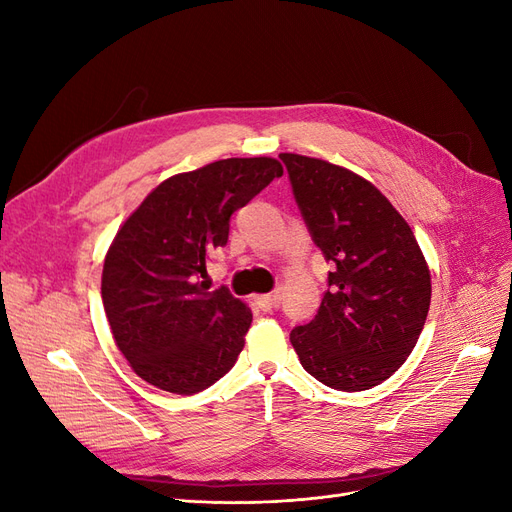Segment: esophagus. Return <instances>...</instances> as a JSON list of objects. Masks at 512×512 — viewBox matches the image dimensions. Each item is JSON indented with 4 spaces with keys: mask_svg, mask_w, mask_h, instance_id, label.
Returning a JSON list of instances; mask_svg holds the SVG:
<instances>
[{
    "mask_svg": "<svg viewBox=\"0 0 512 512\" xmlns=\"http://www.w3.org/2000/svg\"><path fill=\"white\" fill-rule=\"evenodd\" d=\"M256 305L260 309H265V312H269V309H273L277 303H280V294L277 292H271V294H256L254 297Z\"/></svg>",
    "mask_w": 512,
    "mask_h": 512,
    "instance_id": "esophagus-1",
    "label": "esophagus"
}]
</instances>
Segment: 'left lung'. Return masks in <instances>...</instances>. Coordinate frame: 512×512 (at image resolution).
Masks as SVG:
<instances>
[{"label":"left lung","mask_w":512,"mask_h":512,"mask_svg":"<svg viewBox=\"0 0 512 512\" xmlns=\"http://www.w3.org/2000/svg\"><path fill=\"white\" fill-rule=\"evenodd\" d=\"M305 224L331 262L329 290L290 344L307 374L367 391L406 363L431 303V273L412 228L374 183L327 160L280 153Z\"/></svg>","instance_id":"left-lung-1"}]
</instances>
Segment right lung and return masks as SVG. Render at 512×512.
Here are the masks:
<instances>
[{"label": "right lung", "instance_id": "add662e5", "mask_svg": "<svg viewBox=\"0 0 512 512\" xmlns=\"http://www.w3.org/2000/svg\"><path fill=\"white\" fill-rule=\"evenodd\" d=\"M275 158H228L164 179L123 222L102 269V303L136 376L177 395L205 391L235 365L252 309L200 282L237 209L282 177Z\"/></svg>", "mask_w": 512, "mask_h": 512}]
</instances>
